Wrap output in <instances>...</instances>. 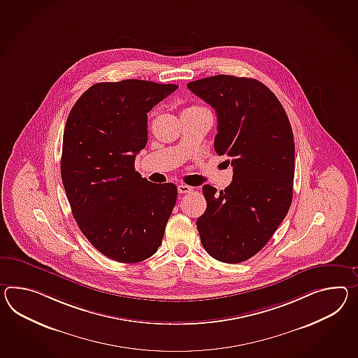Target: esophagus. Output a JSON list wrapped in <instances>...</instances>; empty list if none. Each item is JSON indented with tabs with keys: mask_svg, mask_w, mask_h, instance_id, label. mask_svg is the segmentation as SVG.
Listing matches in <instances>:
<instances>
[{
	"mask_svg": "<svg viewBox=\"0 0 358 358\" xmlns=\"http://www.w3.org/2000/svg\"><path fill=\"white\" fill-rule=\"evenodd\" d=\"M178 192L180 194H187V192H192V187H190V186H187V185H178Z\"/></svg>",
	"mask_w": 358,
	"mask_h": 358,
	"instance_id": "esophagus-1",
	"label": "esophagus"
}]
</instances>
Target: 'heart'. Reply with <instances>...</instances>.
<instances>
[{
  "mask_svg": "<svg viewBox=\"0 0 358 358\" xmlns=\"http://www.w3.org/2000/svg\"><path fill=\"white\" fill-rule=\"evenodd\" d=\"M203 110H207V108H204V107H201V106H192V107L186 108L185 111H203Z\"/></svg>",
  "mask_w": 358,
  "mask_h": 358,
  "instance_id": "b5f03b06",
  "label": "heart"
}]
</instances>
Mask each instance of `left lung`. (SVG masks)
Here are the masks:
<instances>
[{
    "label": "left lung",
    "instance_id": "1",
    "mask_svg": "<svg viewBox=\"0 0 358 358\" xmlns=\"http://www.w3.org/2000/svg\"><path fill=\"white\" fill-rule=\"evenodd\" d=\"M187 87L216 110L215 151L233 166L225 190L203 186L207 210L196 220L201 242L218 262H245L269 242L292 201L291 124L278 98L259 80L216 75Z\"/></svg>",
    "mask_w": 358,
    "mask_h": 358
}]
</instances>
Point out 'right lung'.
<instances>
[{
	"label": "right lung",
	"mask_w": 358,
	"mask_h": 358,
	"mask_svg": "<svg viewBox=\"0 0 358 358\" xmlns=\"http://www.w3.org/2000/svg\"><path fill=\"white\" fill-rule=\"evenodd\" d=\"M177 87L98 83L67 117L61 175L71 210L87 241L115 262H143L157 252L175 207V183L142 178L134 159L148 143V111Z\"/></svg>",
	"instance_id": "1"
}]
</instances>
